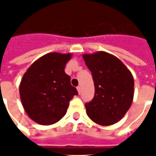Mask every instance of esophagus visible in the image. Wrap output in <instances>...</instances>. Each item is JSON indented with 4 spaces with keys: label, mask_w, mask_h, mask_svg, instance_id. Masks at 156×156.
Masks as SVG:
<instances>
[{
    "label": "esophagus",
    "mask_w": 156,
    "mask_h": 156,
    "mask_svg": "<svg viewBox=\"0 0 156 156\" xmlns=\"http://www.w3.org/2000/svg\"><path fill=\"white\" fill-rule=\"evenodd\" d=\"M77 91H78V93H79V94H81V87H80V86H78V87H77Z\"/></svg>",
    "instance_id": "obj_1"
}]
</instances>
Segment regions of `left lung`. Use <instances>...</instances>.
<instances>
[{
    "label": "left lung",
    "instance_id": "obj_1",
    "mask_svg": "<svg viewBox=\"0 0 156 156\" xmlns=\"http://www.w3.org/2000/svg\"><path fill=\"white\" fill-rule=\"evenodd\" d=\"M82 57L94 83V96L85 104L87 115L101 126L118 122L133 101V75L122 61L107 52L85 54Z\"/></svg>",
    "mask_w": 156,
    "mask_h": 156
}]
</instances>
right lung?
I'll use <instances>...</instances> for the list:
<instances>
[{
  "mask_svg": "<svg viewBox=\"0 0 156 156\" xmlns=\"http://www.w3.org/2000/svg\"><path fill=\"white\" fill-rule=\"evenodd\" d=\"M72 54L48 53L27 69L19 91L22 106L34 122L51 125L62 118L70 100L78 92L65 73Z\"/></svg>",
  "mask_w": 156,
  "mask_h": 156,
  "instance_id": "add662e5",
  "label": "right lung"
}]
</instances>
